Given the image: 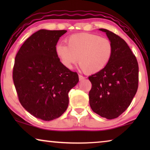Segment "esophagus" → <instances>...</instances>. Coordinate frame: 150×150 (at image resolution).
I'll return each instance as SVG.
<instances>
[{"mask_svg": "<svg viewBox=\"0 0 150 150\" xmlns=\"http://www.w3.org/2000/svg\"><path fill=\"white\" fill-rule=\"evenodd\" d=\"M79 80H80V81H83V80H84V79H85V78L83 76H82V75H80V74L79 75Z\"/></svg>", "mask_w": 150, "mask_h": 150, "instance_id": "1", "label": "esophagus"}]
</instances>
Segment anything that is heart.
Segmentation results:
<instances>
[{
    "label": "heart",
    "instance_id": "obj_1",
    "mask_svg": "<svg viewBox=\"0 0 150 150\" xmlns=\"http://www.w3.org/2000/svg\"><path fill=\"white\" fill-rule=\"evenodd\" d=\"M67 45L57 44L55 52L65 67L72 68L79 63L87 74L102 70L111 59L113 47L108 39L93 33L72 35L67 40Z\"/></svg>",
    "mask_w": 150,
    "mask_h": 150
}]
</instances>
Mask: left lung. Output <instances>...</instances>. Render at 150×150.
Instances as JSON below:
<instances>
[{"label":"left lung","mask_w":150,"mask_h":150,"mask_svg":"<svg viewBox=\"0 0 150 150\" xmlns=\"http://www.w3.org/2000/svg\"><path fill=\"white\" fill-rule=\"evenodd\" d=\"M113 52L108 65L89 77L92 87L89 93L92 110L102 117H118L130 106L138 89L139 65L127 43L107 29Z\"/></svg>","instance_id":"obj_1"}]
</instances>
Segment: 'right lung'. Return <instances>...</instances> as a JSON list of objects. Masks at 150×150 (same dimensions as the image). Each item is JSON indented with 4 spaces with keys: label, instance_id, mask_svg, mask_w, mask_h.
Instances as JSON below:
<instances>
[{
    "label": "right lung",
    "instance_id": "add662e5",
    "mask_svg": "<svg viewBox=\"0 0 150 150\" xmlns=\"http://www.w3.org/2000/svg\"><path fill=\"white\" fill-rule=\"evenodd\" d=\"M66 32L38 30L24 42L15 58L13 80L20 104L44 121L58 118L66 110L69 90L79 81L78 74L65 67L55 52Z\"/></svg>",
    "mask_w": 150,
    "mask_h": 150
}]
</instances>
